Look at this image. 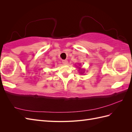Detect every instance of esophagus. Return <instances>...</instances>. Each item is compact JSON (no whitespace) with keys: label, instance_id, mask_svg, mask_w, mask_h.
Segmentation results:
<instances>
[{"label":"esophagus","instance_id":"obj_1","mask_svg":"<svg viewBox=\"0 0 132 132\" xmlns=\"http://www.w3.org/2000/svg\"><path fill=\"white\" fill-rule=\"evenodd\" d=\"M68 63H69L68 61H67V60H63L62 61V63L64 64H68Z\"/></svg>","mask_w":132,"mask_h":132}]
</instances>
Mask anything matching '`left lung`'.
<instances>
[{
    "instance_id": "8db88e82",
    "label": "left lung",
    "mask_w": 132,
    "mask_h": 132,
    "mask_svg": "<svg viewBox=\"0 0 132 132\" xmlns=\"http://www.w3.org/2000/svg\"><path fill=\"white\" fill-rule=\"evenodd\" d=\"M80 65V64H79ZM78 69L79 70H80V71H79V72H80V74H83L84 72H85V69H82L81 68H80V67H79V68H78Z\"/></svg>"
}]
</instances>
